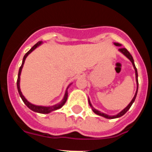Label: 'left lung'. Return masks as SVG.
<instances>
[{"label": "left lung", "mask_w": 152, "mask_h": 152, "mask_svg": "<svg viewBox=\"0 0 152 152\" xmlns=\"http://www.w3.org/2000/svg\"><path fill=\"white\" fill-rule=\"evenodd\" d=\"M114 45H116V46H121V44L116 43V42H115V43H114ZM119 51L120 52H122V53H123L125 56H126V57L128 58L131 61V62L132 63V65H133L134 69H135V79H136V83H137V90H136V92H135V96H134V97L132 98V101L130 102L129 104V105L127 106V107H126L124 110H123L121 112L119 113L116 114V115H115V116H109V115H107V114L103 113H101L100 111H99V110H96V109H94V107H93V106L91 105V102H90V100L88 99L89 105L91 107V108H92L94 113L96 114H97V115H99V116H103V117L107 118V119H116V118H119V117H120V116H123V115H124V114L126 113L129 110V108L131 107V106L132 105V103H133L134 101H135V97H136V95H137V93H138V88H139V82H138V72H137V69H136V68H135V63H134L133 58H132V56H131V54H130L129 52V51L127 50L126 48H120V49H119Z\"/></svg>", "instance_id": "8db88e82"}]
</instances>
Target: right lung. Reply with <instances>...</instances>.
<instances>
[{"mask_svg": "<svg viewBox=\"0 0 152 152\" xmlns=\"http://www.w3.org/2000/svg\"><path fill=\"white\" fill-rule=\"evenodd\" d=\"M42 44V41H39L37 43L35 44L34 45H33L32 48L30 49V50L28 51L27 52H26V54H25V56H24L23 58V61H22V64H21L20 68V69H19V73H18V77H17V90H18V92H19V94H20V96L21 99L23 100V103L26 104V106H27L28 108H29L31 110L34 111V112H36V113H43V114H47V113H49L52 112V111L54 110H58V109L61 108V107H62L63 105H64V103H65V102H66L67 100V98H68V91H66V92H65V94H64V98H63V100H61V102H60L59 103H58V104H56V105H54V106H52V107H42V106H36V105H34V104H32L31 103H29V101H28L27 100H26V98L24 97V96L23 95L22 92H21L20 91V74H21V71H22V68H23V66L24 64V62H25V60H26V58L27 57L28 55L30 54L31 52H33L34 49H36V48L38 46H39L40 45ZM69 87V86H68ZM67 88V89H68Z\"/></svg>", "mask_w": 152, "mask_h": 152, "instance_id": "obj_1", "label": "right lung"}]
</instances>
